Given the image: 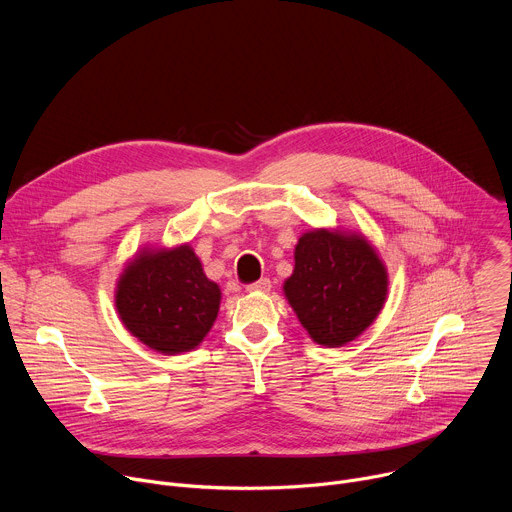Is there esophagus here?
Wrapping results in <instances>:
<instances>
[{
  "label": "esophagus",
  "mask_w": 512,
  "mask_h": 512,
  "mask_svg": "<svg viewBox=\"0 0 512 512\" xmlns=\"http://www.w3.org/2000/svg\"><path fill=\"white\" fill-rule=\"evenodd\" d=\"M247 291H259V294H269V291H271V281L267 277H263V279L255 281V283H249Z\"/></svg>",
  "instance_id": "1"
}]
</instances>
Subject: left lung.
<instances>
[{"instance_id": "left-lung-1", "label": "left lung", "mask_w": 512, "mask_h": 512, "mask_svg": "<svg viewBox=\"0 0 512 512\" xmlns=\"http://www.w3.org/2000/svg\"><path fill=\"white\" fill-rule=\"evenodd\" d=\"M283 294L316 344L352 342L381 314L389 273L377 249L356 231L312 229L294 251Z\"/></svg>"}]
</instances>
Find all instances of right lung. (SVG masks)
<instances>
[{
  "instance_id": "right-lung-1",
  "label": "right lung",
  "mask_w": 512,
  "mask_h": 512,
  "mask_svg": "<svg viewBox=\"0 0 512 512\" xmlns=\"http://www.w3.org/2000/svg\"><path fill=\"white\" fill-rule=\"evenodd\" d=\"M115 308L131 336L174 356L194 350L210 332L221 287L206 277L188 243L143 247L117 279Z\"/></svg>"
}]
</instances>
